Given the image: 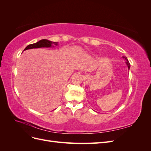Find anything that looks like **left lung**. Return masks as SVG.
Returning a JSON list of instances; mask_svg holds the SVG:
<instances>
[{"label": "left lung", "mask_w": 151, "mask_h": 151, "mask_svg": "<svg viewBox=\"0 0 151 151\" xmlns=\"http://www.w3.org/2000/svg\"><path fill=\"white\" fill-rule=\"evenodd\" d=\"M123 58H125V60H126V65H127V67H128V68H129V70L130 69V63H129V60H128V59H127V58L126 57H122Z\"/></svg>", "instance_id": "8db88e82"}]
</instances>
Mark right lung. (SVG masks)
<instances>
[{
	"instance_id": "obj_1",
	"label": "right lung",
	"mask_w": 151,
	"mask_h": 151,
	"mask_svg": "<svg viewBox=\"0 0 151 151\" xmlns=\"http://www.w3.org/2000/svg\"><path fill=\"white\" fill-rule=\"evenodd\" d=\"M56 45L57 46L58 45V42H53L50 41L48 40H46V39H43L40 40L39 42H36L35 43L33 44H31L27 46L24 50H29V49H33V48H51V47H54V46L53 45Z\"/></svg>"
}]
</instances>
